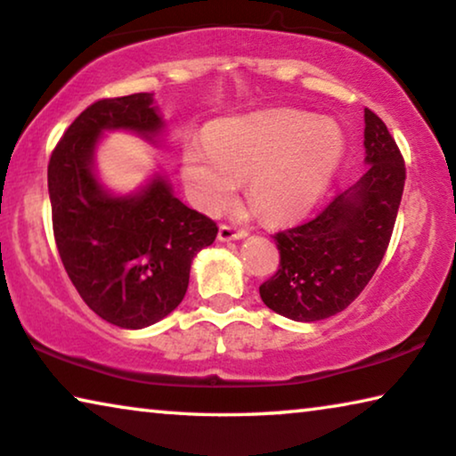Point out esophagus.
<instances>
[{
    "label": "esophagus",
    "instance_id": "obj_1",
    "mask_svg": "<svg viewBox=\"0 0 456 456\" xmlns=\"http://www.w3.org/2000/svg\"><path fill=\"white\" fill-rule=\"evenodd\" d=\"M248 231L246 229H235L229 225H221L219 227V240L221 241H235V240H246Z\"/></svg>",
    "mask_w": 456,
    "mask_h": 456
}]
</instances>
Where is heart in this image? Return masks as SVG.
<instances>
[{
    "label": "heart",
    "mask_w": 456,
    "mask_h": 456,
    "mask_svg": "<svg viewBox=\"0 0 456 456\" xmlns=\"http://www.w3.org/2000/svg\"><path fill=\"white\" fill-rule=\"evenodd\" d=\"M343 134L332 121L304 111H266L215 124L207 140L183 149V179L196 204L221 213L240 179L262 215L287 221L305 215L324 196L343 159Z\"/></svg>",
    "instance_id": "b5f03b06"
}]
</instances>
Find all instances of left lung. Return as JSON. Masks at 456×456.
I'll list each match as a JSON object with an SVG mask.
<instances>
[{
	"instance_id": "8db88e82",
	"label": "left lung",
	"mask_w": 456,
	"mask_h": 456,
	"mask_svg": "<svg viewBox=\"0 0 456 456\" xmlns=\"http://www.w3.org/2000/svg\"><path fill=\"white\" fill-rule=\"evenodd\" d=\"M368 169L312 221L274 235L281 265L260 297L273 312L316 322L343 312L374 277L405 188V163L374 111H363Z\"/></svg>"
}]
</instances>
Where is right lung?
Instances as JSON below:
<instances>
[{
  "label": "right lung",
  "instance_id": "add662e5",
  "mask_svg": "<svg viewBox=\"0 0 456 456\" xmlns=\"http://www.w3.org/2000/svg\"><path fill=\"white\" fill-rule=\"evenodd\" d=\"M161 142L165 121L151 93L102 99L68 127L47 167L53 235L63 268L91 310L119 329H146L182 304L194 256L219 227L185 207L161 173L132 194L101 183L94 152L105 134Z\"/></svg>",
  "mask_w": 456,
  "mask_h": 456
}]
</instances>
